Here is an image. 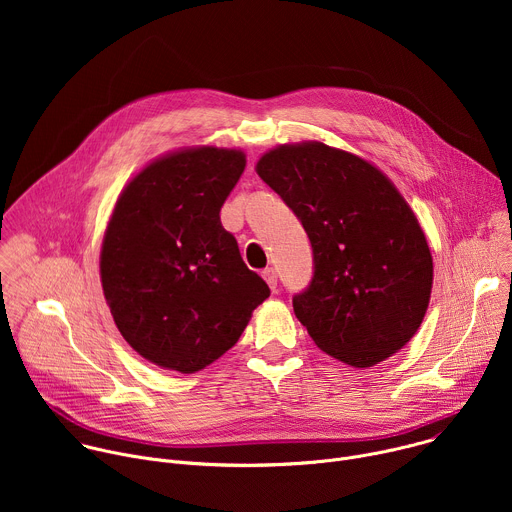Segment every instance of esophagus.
<instances>
[{
  "label": "esophagus",
  "instance_id": "1",
  "mask_svg": "<svg viewBox=\"0 0 512 512\" xmlns=\"http://www.w3.org/2000/svg\"><path fill=\"white\" fill-rule=\"evenodd\" d=\"M263 279L267 281V285L275 291V287H277V273H275V269L273 267H267V269H263Z\"/></svg>",
  "mask_w": 512,
  "mask_h": 512
}]
</instances>
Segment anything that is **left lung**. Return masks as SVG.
<instances>
[{"mask_svg": "<svg viewBox=\"0 0 512 512\" xmlns=\"http://www.w3.org/2000/svg\"><path fill=\"white\" fill-rule=\"evenodd\" d=\"M257 174L312 243V281L294 296V312L318 348L356 369L403 348L425 316L433 263L391 180L320 141L279 145Z\"/></svg>", "mask_w": 512, "mask_h": 512, "instance_id": "left-lung-1", "label": "left lung"}]
</instances>
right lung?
Segmentation results:
<instances>
[{
    "label": "right lung",
    "mask_w": 512,
    "mask_h": 512,
    "mask_svg": "<svg viewBox=\"0 0 512 512\" xmlns=\"http://www.w3.org/2000/svg\"><path fill=\"white\" fill-rule=\"evenodd\" d=\"M245 170L239 150L164 156L121 192L101 249L103 294L127 344L158 367L196 373L241 338L269 298L221 208Z\"/></svg>",
    "instance_id": "add662e5"
}]
</instances>
